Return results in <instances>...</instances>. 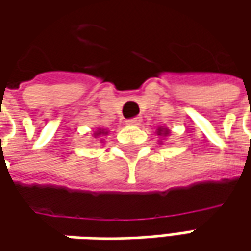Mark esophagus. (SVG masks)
Returning <instances> with one entry per match:
<instances>
[{
  "mask_svg": "<svg viewBox=\"0 0 251 251\" xmlns=\"http://www.w3.org/2000/svg\"><path fill=\"white\" fill-rule=\"evenodd\" d=\"M127 124H128V126H140L141 117H134V119H130V120H127Z\"/></svg>",
  "mask_w": 251,
  "mask_h": 251,
  "instance_id": "34e87169",
  "label": "esophagus"
}]
</instances>
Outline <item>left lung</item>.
Returning a JSON list of instances; mask_svg holds the SVG:
<instances>
[{
    "label": "left lung",
    "mask_w": 251,
    "mask_h": 251,
    "mask_svg": "<svg viewBox=\"0 0 251 251\" xmlns=\"http://www.w3.org/2000/svg\"><path fill=\"white\" fill-rule=\"evenodd\" d=\"M156 132H158V135H159V137H168L170 131H169L168 128H165V127H159Z\"/></svg>",
    "instance_id": "1"
}]
</instances>
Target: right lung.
<instances>
[{"label": "right lung", "instance_id": "add662e5", "mask_svg": "<svg viewBox=\"0 0 251 251\" xmlns=\"http://www.w3.org/2000/svg\"><path fill=\"white\" fill-rule=\"evenodd\" d=\"M107 134H109V131L107 130L98 128V131H95V134H93V135H95V138H96V137H100V135H107Z\"/></svg>", "mask_w": 251, "mask_h": 251}]
</instances>
